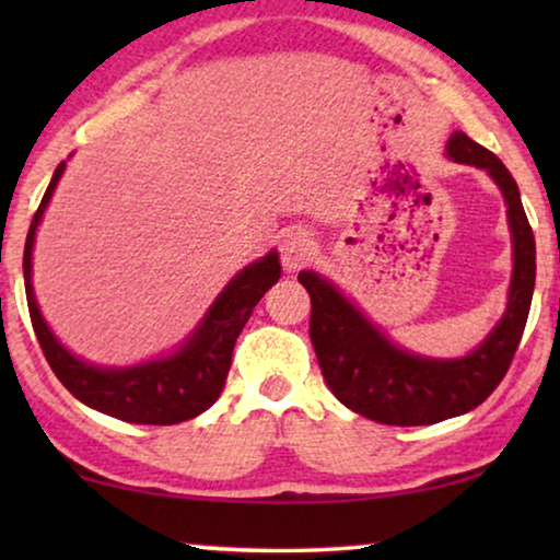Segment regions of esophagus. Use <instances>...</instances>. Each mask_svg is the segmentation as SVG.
<instances>
[{
    "label": "esophagus",
    "instance_id": "obj_1",
    "mask_svg": "<svg viewBox=\"0 0 560 560\" xmlns=\"http://www.w3.org/2000/svg\"><path fill=\"white\" fill-rule=\"evenodd\" d=\"M316 255V242L303 229H290L280 240V259L288 272H298L308 259Z\"/></svg>",
    "mask_w": 560,
    "mask_h": 560
}]
</instances>
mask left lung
<instances>
[{"mask_svg": "<svg viewBox=\"0 0 560 560\" xmlns=\"http://www.w3.org/2000/svg\"><path fill=\"white\" fill-rule=\"evenodd\" d=\"M446 158L487 171L508 206L512 236L508 305L477 349L456 359L412 354L380 331L324 275L313 270L298 275L311 295V341L328 389L349 410L385 425L441 423L485 402L508 374L530 313L535 236L515 178L500 158L464 132L448 137Z\"/></svg>", "mask_w": 560, "mask_h": 560, "instance_id": "8db88e82", "label": "left lung"}]
</instances>
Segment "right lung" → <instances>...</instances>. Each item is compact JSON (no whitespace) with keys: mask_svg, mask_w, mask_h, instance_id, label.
<instances>
[{"mask_svg":"<svg viewBox=\"0 0 560 560\" xmlns=\"http://www.w3.org/2000/svg\"><path fill=\"white\" fill-rule=\"evenodd\" d=\"M63 171L66 160L56 167L50 186L37 206L27 232L25 257H22L30 318H33L35 336L50 370L75 400L104 412V416L125 420V423L175 425L201 416L219 400L221 389H224L234 343L249 320L252 308L280 280V255L272 249L236 272L217 295V301L209 305L194 331L167 354L129 366L86 362L68 351L52 334L35 301L33 288L35 234Z\"/></svg>","mask_w":560,"mask_h":560,"instance_id":"obj_1","label":"right lung"}]
</instances>
